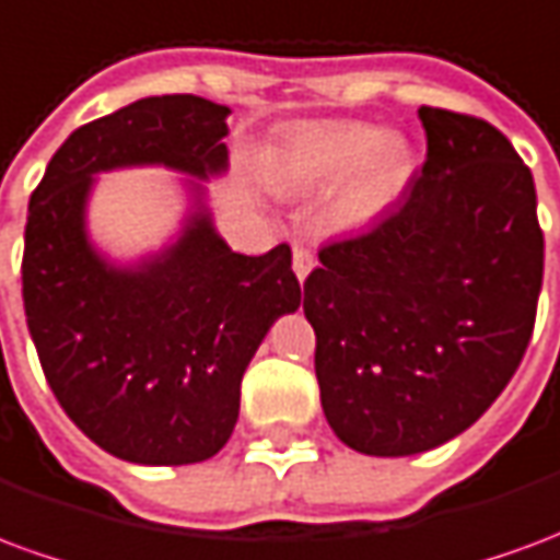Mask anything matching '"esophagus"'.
I'll list each match as a JSON object with an SVG mask.
<instances>
[{
  "label": "esophagus",
  "instance_id": "esophagus-1",
  "mask_svg": "<svg viewBox=\"0 0 560 560\" xmlns=\"http://www.w3.org/2000/svg\"><path fill=\"white\" fill-rule=\"evenodd\" d=\"M312 269H315V255L305 245H293V272H296V279L305 281Z\"/></svg>",
  "mask_w": 560,
  "mask_h": 560
}]
</instances>
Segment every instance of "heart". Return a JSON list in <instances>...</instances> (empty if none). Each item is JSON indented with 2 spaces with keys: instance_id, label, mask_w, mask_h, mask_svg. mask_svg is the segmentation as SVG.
Instances as JSON below:
<instances>
[{
  "instance_id": "heart-1",
  "label": "heart",
  "mask_w": 560,
  "mask_h": 560,
  "mask_svg": "<svg viewBox=\"0 0 560 560\" xmlns=\"http://www.w3.org/2000/svg\"><path fill=\"white\" fill-rule=\"evenodd\" d=\"M411 173L408 138L348 119L293 128L272 155V183L288 195H315L336 185L332 219L345 228L369 224L393 207Z\"/></svg>"
}]
</instances>
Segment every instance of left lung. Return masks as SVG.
Returning <instances> with one entry per match:
<instances>
[{
    "label": "left lung",
    "instance_id": "1",
    "mask_svg": "<svg viewBox=\"0 0 560 560\" xmlns=\"http://www.w3.org/2000/svg\"><path fill=\"white\" fill-rule=\"evenodd\" d=\"M420 119V176L305 279L324 417L365 456H417L480 420L516 375L542 288L537 191L513 143L477 116Z\"/></svg>",
    "mask_w": 560,
    "mask_h": 560
}]
</instances>
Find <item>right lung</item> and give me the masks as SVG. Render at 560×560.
<instances>
[{"mask_svg": "<svg viewBox=\"0 0 560 560\" xmlns=\"http://www.w3.org/2000/svg\"><path fill=\"white\" fill-rule=\"evenodd\" d=\"M231 107L152 95L78 128L30 197L23 308L47 384L80 432L135 465H195L228 444L252 357L303 291L291 248L240 255L215 228ZM188 175L184 224L159 253L116 261L89 233L98 172Z\"/></svg>", "mask_w": 560, "mask_h": 560, "instance_id": "obj_1", "label": "right lung"}]
</instances>
